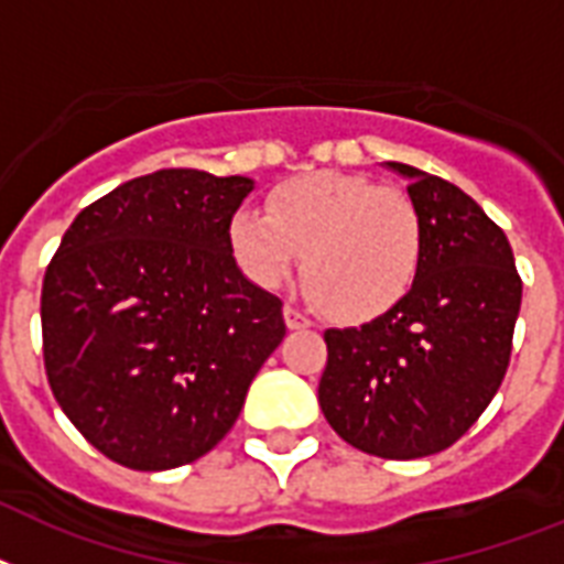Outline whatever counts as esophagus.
Returning <instances> with one entry per match:
<instances>
[{
	"mask_svg": "<svg viewBox=\"0 0 564 564\" xmlns=\"http://www.w3.org/2000/svg\"><path fill=\"white\" fill-rule=\"evenodd\" d=\"M283 318H286V327H290V329H304V327H310V324H313L304 313H301V310H297V306H292V304L283 306Z\"/></svg>",
	"mask_w": 564,
	"mask_h": 564,
	"instance_id": "34e87169",
	"label": "esophagus"
}]
</instances>
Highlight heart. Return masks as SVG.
Returning a JSON list of instances; mask_svg holds the SVG:
<instances>
[{
  "label": "heart",
  "instance_id": "obj_1",
  "mask_svg": "<svg viewBox=\"0 0 564 564\" xmlns=\"http://www.w3.org/2000/svg\"><path fill=\"white\" fill-rule=\"evenodd\" d=\"M228 242L251 281L278 290L304 260L315 304L338 322H370L409 295L423 223L400 187L341 171L301 173L267 196V214L237 210Z\"/></svg>",
  "mask_w": 564,
  "mask_h": 564
}]
</instances>
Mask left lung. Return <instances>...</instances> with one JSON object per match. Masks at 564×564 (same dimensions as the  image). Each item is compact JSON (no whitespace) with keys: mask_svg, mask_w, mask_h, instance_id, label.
<instances>
[{"mask_svg":"<svg viewBox=\"0 0 564 564\" xmlns=\"http://www.w3.org/2000/svg\"><path fill=\"white\" fill-rule=\"evenodd\" d=\"M423 258L400 304L327 329L318 402L333 432L388 460L437 455L475 425L505 382L521 278L510 240L473 196L411 164Z\"/></svg>","mask_w":564,"mask_h":564,"instance_id":"1","label":"left lung"}]
</instances>
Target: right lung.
<instances>
[{
    "mask_svg": "<svg viewBox=\"0 0 564 564\" xmlns=\"http://www.w3.org/2000/svg\"><path fill=\"white\" fill-rule=\"evenodd\" d=\"M251 178L191 167L86 205L45 269V377L109 460L162 473L217 446L286 336L281 297L240 272L228 223Z\"/></svg>",
    "mask_w": 564,
    "mask_h": 564,
    "instance_id": "1",
    "label": "right lung"
}]
</instances>
